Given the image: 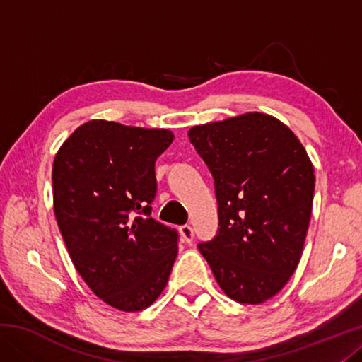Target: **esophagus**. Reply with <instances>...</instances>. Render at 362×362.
<instances>
[{"label":"esophagus","mask_w":362,"mask_h":362,"mask_svg":"<svg viewBox=\"0 0 362 362\" xmlns=\"http://www.w3.org/2000/svg\"><path fill=\"white\" fill-rule=\"evenodd\" d=\"M180 233H182V236H183V241L185 243H192L193 241V238H194V233H193V228H192V225H182L180 226Z\"/></svg>","instance_id":"obj_1"}]
</instances>
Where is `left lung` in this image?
Returning <instances> with one entry per match:
<instances>
[{
    "label": "left lung",
    "mask_w": 362,
    "mask_h": 362,
    "mask_svg": "<svg viewBox=\"0 0 362 362\" xmlns=\"http://www.w3.org/2000/svg\"><path fill=\"white\" fill-rule=\"evenodd\" d=\"M214 177L218 230L198 249L218 286L240 303L259 305L296 272L308 231L315 169L289 127L246 113L188 131Z\"/></svg>",
    "instance_id": "8db88e82"
}]
</instances>
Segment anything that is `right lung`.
<instances>
[{
    "mask_svg": "<svg viewBox=\"0 0 362 362\" xmlns=\"http://www.w3.org/2000/svg\"><path fill=\"white\" fill-rule=\"evenodd\" d=\"M173 140L168 129L93 119L54 159V212L70 259L116 310L150 306L175 262L179 233L151 217L155 163Z\"/></svg>",
    "mask_w": 362,
    "mask_h": 362,
    "instance_id": "1",
    "label": "right lung"
}]
</instances>
